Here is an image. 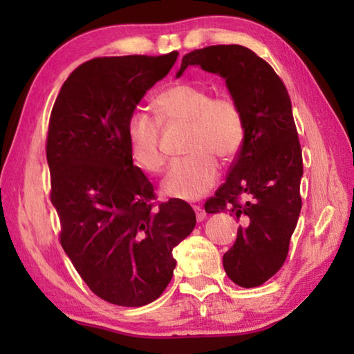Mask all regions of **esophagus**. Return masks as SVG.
Returning a JSON list of instances; mask_svg holds the SVG:
<instances>
[{
	"label": "esophagus",
	"instance_id": "34e87169",
	"mask_svg": "<svg viewBox=\"0 0 354 354\" xmlns=\"http://www.w3.org/2000/svg\"><path fill=\"white\" fill-rule=\"evenodd\" d=\"M194 211L196 214V220H198V221H203V220L206 218V212H205V209H203L201 206H194Z\"/></svg>",
	"mask_w": 354,
	"mask_h": 354
}]
</instances>
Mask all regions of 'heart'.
<instances>
[{
    "label": "heart",
    "instance_id": "obj_1",
    "mask_svg": "<svg viewBox=\"0 0 354 354\" xmlns=\"http://www.w3.org/2000/svg\"><path fill=\"white\" fill-rule=\"evenodd\" d=\"M158 118L145 112L131 113L127 136L134 162L143 170L164 169L165 154L160 147V122L189 123L185 137L187 156L175 159L162 181V192L171 198L196 200L218 178V162L234 159L245 139L243 112L227 95L212 97L207 87L179 82L154 100Z\"/></svg>",
    "mask_w": 354,
    "mask_h": 354
}]
</instances>
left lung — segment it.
Wrapping results in <instances>:
<instances>
[{
	"label": "left lung",
	"instance_id": "1",
	"mask_svg": "<svg viewBox=\"0 0 354 354\" xmlns=\"http://www.w3.org/2000/svg\"><path fill=\"white\" fill-rule=\"evenodd\" d=\"M189 65L225 77L243 112V145L205 209L241 221L234 245L223 254V267L232 283L257 287L284 266L301 211L303 158L290 97L270 64L242 45L190 51L176 76Z\"/></svg>",
	"mask_w": 354,
	"mask_h": 354
}]
</instances>
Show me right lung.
I'll use <instances>...</instances> for the list:
<instances>
[{
	"label": "right lung",
	"instance_id": "1",
	"mask_svg": "<svg viewBox=\"0 0 354 354\" xmlns=\"http://www.w3.org/2000/svg\"><path fill=\"white\" fill-rule=\"evenodd\" d=\"M176 57H95L71 71L51 111L46 160L61 245L88 289L118 306L162 295L176 267L173 248L196 223L189 203H153L127 136L136 106Z\"/></svg>",
	"mask_w": 354,
	"mask_h": 354
}]
</instances>
